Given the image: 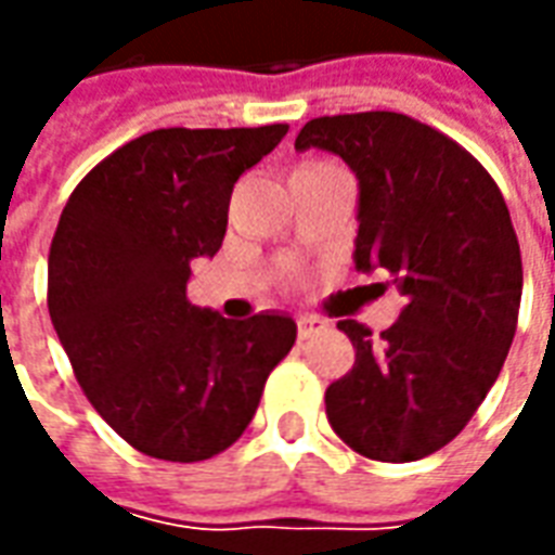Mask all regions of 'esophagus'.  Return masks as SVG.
I'll return each instance as SVG.
<instances>
[{
  "label": "esophagus",
  "instance_id": "34e87169",
  "mask_svg": "<svg viewBox=\"0 0 555 555\" xmlns=\"http://www.w3.org/2000/svg\"><path fill=\"white\" fill-rule=\"evenodd\" d=\"M318 318H297V336L300 338H309L312 333H318Z\"/></svg>",
  "mask_w": 555,
  "mask_h": 555
}]
</instances>
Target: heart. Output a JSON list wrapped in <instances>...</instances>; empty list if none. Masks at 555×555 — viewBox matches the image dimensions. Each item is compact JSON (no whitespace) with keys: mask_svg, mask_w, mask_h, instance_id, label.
Wrapping results in <instances>:
<instances>
[{"mask_svg":"<svg viewBox=\"0 0 555 555\" xmlns=\"http://www.w3.org/2000/svg\"><path fill=\"white\" fill-rule=\"evenodd\" d=\"M309 166H321V163H309ZM309 166H302V169H309Z\"/></svg>","mask_w":555,"mask_h":555,"instance_id":"heart-1","label":"heart"}]
</instances>
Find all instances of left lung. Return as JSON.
Here are the masks:
<instances>
[{"label":"left lung","instance_id":"1","mask_svg":"<svg viewBox=\"0 0 555 555\" xmlns=\"http://www.w3.org/2000/svg\"><path fill=\"white\" fill-rule=\"evenodd\" d=\"M294 147L357 171V267H384L408 300L380 336L338 324L357 362L326 386V418L362 457L418 461L464 430L512 348L524 264L505 198L466 147L401 113L312 118Z\"/></svg>","mask_w":555,"mask_h":555}]
</instances>
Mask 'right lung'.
<instances>
[{"instance_id":"1","label":"right lung","mask_w":555,"mask_h":555,"mask_svg":"<svg viewBox=\"0 0 555 555\" xmlns=\"http://www.w3.org/2000/svg\"><path fill=\"white\" fill-rule=\"evenodd\" d=\"M288 125L151 130L103 157L50 243L47 306L74 377L137 452L195 464L253 422L297 324L195 309L186 282L229 225L231 190Z\"/></svg>"}]
</instances>
